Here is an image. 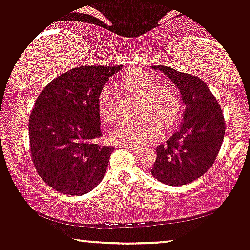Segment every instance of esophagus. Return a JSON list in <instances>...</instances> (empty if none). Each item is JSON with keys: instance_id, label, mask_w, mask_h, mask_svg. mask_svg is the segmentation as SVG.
<instances>
[{"instance_id": "esophagus-1", "label": "esophagus", "mask_w": 250, "mask_h": 250, "mask_svg": "<svg viewBox=\"0 0 250 250\" xmlns=\"http://www.w3.org/2000/svg\"><path fill=\"white\" fill-rule=\"evenodd\" d=\"M125 148H127L128 150H130V151L135 152V154H140V152L142 151V148H140V146H125Z\"/></svg>"}]
</instances>
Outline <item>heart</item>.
Segmentation results:
<instances>
[{"instance_id":"1","label":"heart","mask_w":250,"mask_h":250,"mask_svg":"<svg viewBox=\"0 0 250 250\" xmlns=\"http://www.w3.org/2000/svg\"><path fill=\"white\" fill-rule=\"evenodd\" d=\"M157 80L143 70H131L117 79V85L127 94L141 99L137 120L125 121L113 129L109 138L120 146H144L162 133V124L170 125L177 121L182 110V100L173 86L157 85ZM98 110L102 121H116L115 98L109 86L101 89Z\"/></svg>"}]
</instances>
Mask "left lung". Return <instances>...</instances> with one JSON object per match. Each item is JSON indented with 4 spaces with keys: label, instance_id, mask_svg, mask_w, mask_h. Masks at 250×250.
<instances>
[{
    "label": "left lung",
    "instance_id": "obj_1",
    "mask_svg": "<svg viewBox=\"0 0 250 250\" xmlns=\"http://www.w3.org/2000/svg\"><path fill=\"white\" fill-rule=\"evenodd\" d=\"M151 68L163 72L176 85L185 108L179 130L156 149L151 174L167 185L188 184L212 167L221 148L226 125L220 104L198 77L169 66Z\"/></svg>",
    "mask_w": 250,
    "mask_h": 250
}]
</instances>
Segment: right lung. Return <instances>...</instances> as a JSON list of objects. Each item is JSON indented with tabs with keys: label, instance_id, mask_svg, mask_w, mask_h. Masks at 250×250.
Listing matches in <instances>:
<instances>
[{
	"label": "right lung",
	"instance_id": "1",
	"mask_svg": "<svg viewBox=\"0 0 250 250\" xmlns=\"http://www.w3.org/2000/svg\"><path fill=\"white\" fill-rule=\"evenodd\" d=\"M122 66H81L53 79L36 100L29 120L30 151L41 178L68 195L92 191L106 174L113 146L102 136L98 98Z\"/></svg>",
	"mask_w": 250,
	"mask_h": 250
}]
</instances>
